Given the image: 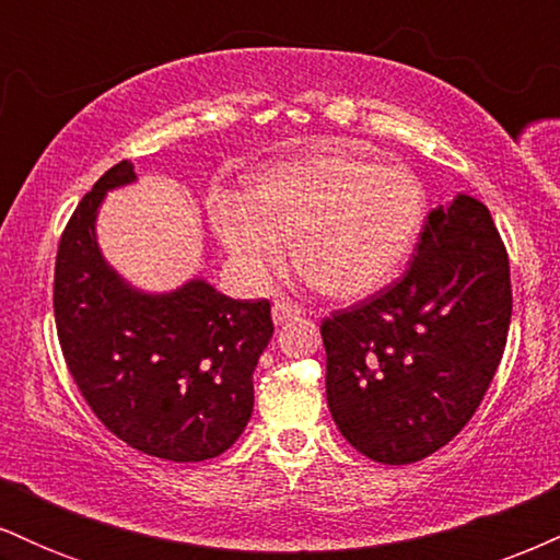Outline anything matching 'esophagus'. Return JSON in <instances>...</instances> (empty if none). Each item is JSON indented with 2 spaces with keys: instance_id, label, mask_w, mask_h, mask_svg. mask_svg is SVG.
Wrapping results in <instances>:
<instances>
[{
  "instance_id": "1",
  "label": "esophagus",
  "mask_w": 560,
  "mask_h": 560,
  "mask_svg": "<svg viewBox=\"0 0 560 560\" xmlns=\"http://www.w3.org/2000/svg\"><path fill=\"white\" fill-rule=\"evenodd\" d=\"M271 313H273V324L281 326V324H287V320L300 318L302 316V307L294 305V302H289V300H276L273 307H271Z\"/></svg>"
}]
</instances>
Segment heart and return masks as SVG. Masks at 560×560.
<instances>
[{"mask_svg":"<svg viewBox=\"0 0 560 560\" xmlns=\"http://www.w3.org/2000/svg\"><path fill=\"white\" fill-rule=\"evenodd\" d=\"M423 208V186L405 165L334 152L276 165L249 197L221 191L213 223L253 279L279 271L294 240V260L320 292L358 300L400 273Z\"/></svg>","mask_w":560,"mask_h":560,"instance_id":"1","label":"heart"}]
</instances>
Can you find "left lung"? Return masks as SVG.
<instances>
[{"label": "left lung", "mask_w": 560, "mask_h": 560, "mask_svg": "<svg viewBox=\"0 0 560 560\" xmlns=\"http://www.w3.org/2000/svg\"><path fill=\"white\" fill-rule=\"evenodd\" d=\"M511 307L487 205L458 195L434 208L402 279L320 324L326 400L345 440L389 466L445 447L490 389Z\"/></svg>", "instance_id": "left-lung-1"}]
</instances>
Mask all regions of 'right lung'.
Masks as SVG:
<instances>
[{
    "mask_svg": "<svg viewBox=\"0 0 560 560\" xmlns=\"http://www.w3.org/2000/svg\"><path fill=\"white\" fill-rule=\"evenodd\" d=\"M137 182L128 160L81 199L55 262V324L75 387L126 445L195 464L240 440L253 416V371L273 337L271 302L231 300L205 279L165 294L126 284L96 244V210Z\"/></svg>",
    "mask_w": 560,
    "mask_h": 560,
    "instance_id": "1",
    "label": "right lung"
}]
</instances>
